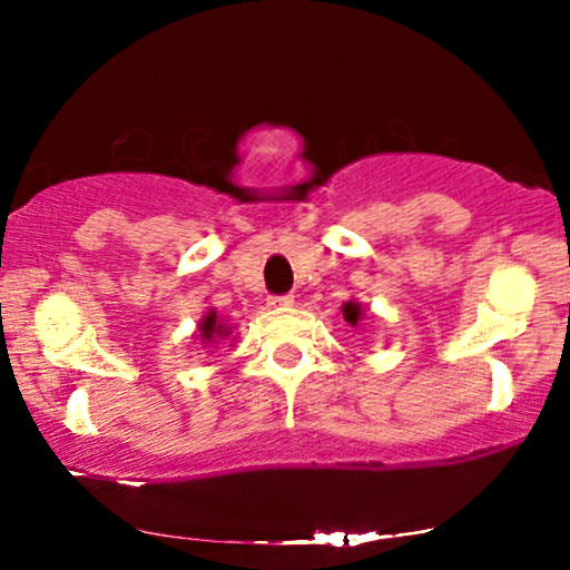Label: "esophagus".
I'll list each match as a JSON object with an SVG mask.
<instances>
[{"label":"esophagus","mask_w":570,"mask_h":570,"mask_svg":"<svg viewBox=\"0 0 570 570\" xmlns=\"http://www.w3.org/2000/svg\"><path fill=\"white\" fill-rule=\"evenodd\" d=\"M294 305V294H276L271 297V307H292Z\"/></svg>","instance_id":"1"}]
</instances>
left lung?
Here are the masks:
<instances>
[{"mask_svg": "<svg viewBox=\"0 0 570 570\" xmlns=\"http://www.w3.org/2000/svg\"><path fill=\"white\" fill-rule=\"evenodd\" d=\"M362 316H364V313H362V305H358V303H345L343 305V318L351 326H356L358 322H362Z\"/></svg>", "mask_w": 570, "mask_h": 570, "instance_id": "obj_1", "label": "left lung"}]
</instances>
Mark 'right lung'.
Segmentation results:
<instances>
[{
    "label": "right lung",
    "mask_w": 570,
    "mask_h": 570,
    "mask_svg": "<svg viewBox=\"0 0 570 570\" xmlns=\"http://www.w3.org/2000/svg\"><path fill=\"white\" fill-rule=\"evenodd\" d=\"M230 332L233 330L222 322V318L217 316V311H208L198 324V337L203 345H214V343H219V340H227L230 337Z\"/></svg>",
    "instance_id": "add662e5"
}]
</instances>
